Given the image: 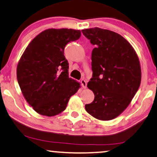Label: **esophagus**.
Returning <instances> with one entry per match:
<instances>
[{"instance_id": "34e87169", "label": "esophagus", "mask_w": 157, "mask_h": 157, "mask_svg": "<svg viewBox=\"0 0 157 157\" xmlns=\"http://www.w3.org/2000/svg\"><path fill=\"white\" fill-rule=\"evenodd\" d=\"M80 82H81L82 86V87L84 89H86V82L85 80V79H82Z\"/></svg>"}]
</instances>
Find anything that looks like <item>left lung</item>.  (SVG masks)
<instances>
[{"instance_id": "1", "label": "left lung", "mask_w": 157, "mask_h": 157, "mask_svg": "<svg viewBox=\"0 0 157 157\" xmlns=\"http://www.w3.org/2000/svg\"><path fill=\"white\" fill-rule=\"evenodd\" d=\"M82 32L96 46L92 53L93 75L87 84L94 99L85 105V110L99 120H112L125 111L140 87L139 58L132 45L116 32L99 27Z\"/></svg>"}]
</instances>
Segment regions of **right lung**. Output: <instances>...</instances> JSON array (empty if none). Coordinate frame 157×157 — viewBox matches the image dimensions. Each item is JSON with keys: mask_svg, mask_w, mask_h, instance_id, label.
Returning a JSON list of instances; mask_svg holds the SVG:
<instances>
[{"mask_svg": "<svg viewBox=\"0 0 157 157\" xmlns=\"http://www.w3.org/2000/svg\"><path fill=\"white\" fill-rule=\"evenodd\" d=\"M81 36L80 30L48 29L30 42L19 60L17 79L28 104L42 116H54L66 109L80 88L69 78L64 48Z\"/></svg>", "mask_w": 157, "mask_h": 157, "instance_id": "obj_1", "label": "right lung"}]
</instances>
